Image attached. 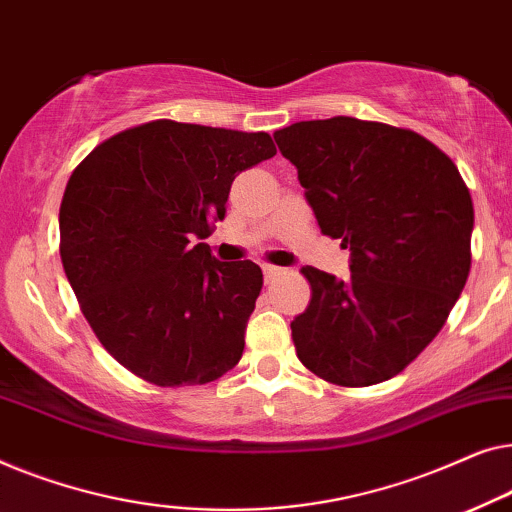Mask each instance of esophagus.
<instances>
[{
    "instance_id": "1",
    "label": "esophagus",
    "mask_w": 512,
    "mask_h": 512,
    "mask_svg": "<svg viewBox=\"0 0 512 512\" xmlns=\"http://www.w3.org/2000/svg\"><path fill=\"white\" fill-rule=\"evenodd\" d=\"M262 271H264V278L266 280H273L276 276H280V273H283V269H280V266H273V264H264Z\"/></svg>"
}]
</instances>
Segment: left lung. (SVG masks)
Wrapping results in <instances>:
<instances>
[{"mask_svg": "<svg viewBox=\"0 0 512 512\" xmlns=\"http://www.w3.org/2000/svg\"><path fill=\"white\" fill-rule=\"evenodd\" d=\"M350 278L315 266L292 320L301 364L341 387L397 376L443 329L471 271L473 201L459 169L413 129L336 115L273 134Z\"/></svg>", "mask_w": 512, "mask_h": 512, "instance_id": "left-lung-1", "label": "left lung"}]
</instances>
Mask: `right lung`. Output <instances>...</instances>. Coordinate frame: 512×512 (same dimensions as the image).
<instances>
[{
  "instance_id": "add662e5",
  "label": "right lung",
  "mask_w": 512,
  "mask_h": 512,
  "mask_svg": "<svg viewBox=\"0 0 512 512\" xmlns=\"http://www.w3.org/2000/svg\"><path fill=\"white\" fill-rule=\"evenodd\" d=\"M276 155L266 132L150 120L99 143L60 206V257L115 362L157 387L206 385L239 364L262 292L250 259L208 243L234 178Z\"/></svg>"
}]
</instances>
